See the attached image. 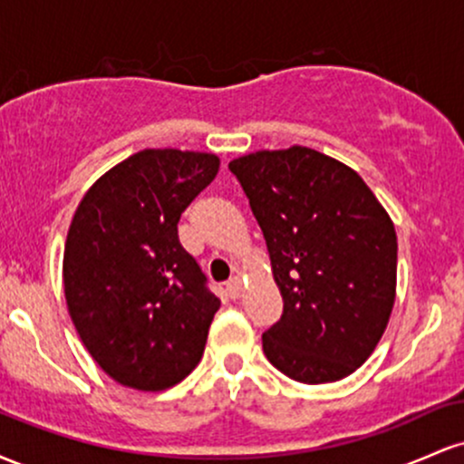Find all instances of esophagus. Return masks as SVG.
<instances>
[{"label": "esophagus", "instance_id": "34e87169", "mask_svg": "<svg viewBox=\"0 0 464 464\" xmlns=\"http://www.w3.org/2000/svg\"><path fill=\"white\" fill-rule=\"evenodd\" d=\"M227 295H228V299H233V301L242 296V281H239L237 276H233V279L227 281Z\"/></svg>", "mask_w": 464, "mask_h": 464}]
</instances>
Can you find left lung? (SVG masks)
Instances as JSON below:
<instances>
[{
    "instance_id": "1",
    "label": "left lung",
    "mask_w": 464,
    "mask_h": 464,
    "mask_svg": "<svg viewBox=\"0 0 464 464\" xmlns=\"http://www.w3.org/2000/svg\"><path fill=\"white\" fill-rule=\"evenodd\" d=\"M262 228L284 314L262 335L275 369L303 384L366 362L395 303L397 236L369 185L312 148L228 163Z\"/></svg>"
}]
</instances>
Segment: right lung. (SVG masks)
<instances>
[{"label":"right lung","mask_w":464,"mask_h":464,"mask_svg":"<svg viewBox=\"0 0 464 464\" xmlns=\"http://www.w3.org/2000/svg\"><path fill=\"white\" fill-rule=\"evenodd\" d=\"M218 165L216 154L141 150L80 200L65 299L82 344L120 384L165 391L202 358L220 299L180 244L179 220Z\"/></svg>","instance_id":"add662e5"}]
</instances>
